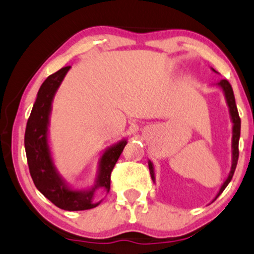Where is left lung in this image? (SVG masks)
<instances>
[{
	"label": "left lung",
	"instance_id": "8db88e82",
	"mask_svg": "<svg viewBox=\"0 0 254 254\" xmlns=\"http://www.w3.org/2000/svg\"><path fill=\"white\" fill-rule=\"evenodd\" d=\"M211 69L212 71L218 73L213 67H211ZM215 86L219 87V88L223 91V93H224L226 105H228V109H229V115H230V120L231 122H233V137H231V167H230V172H229L228 177H226L224 183H223L222 187H220L219 191H218L217 195H215V198H217L218 196L223 192V190L228 187V184L230 183L231 178H233L234 172L236 170L237 160H239V139H240V130H241V120H240L239 113H237L235 97H234V92H233V88H231L230 83H229L226 80H220L219 82L215 83ZM148 165H149L150 174H151V179L152 182L155 183L154 165H152V162L150 160L148 161Z\"/></svg>",
	"mask_w": 254,
	"mask_h": 254
}]
</instances>
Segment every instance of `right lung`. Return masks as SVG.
<instances>
[{"label": "right lung", "mask_w": 254, "mask_h": 254, "mask_svg": "<svg viewBox=\"0 0 254 254\" xmlns=\"http://www.w3.org/2000/svg\"><path fill=\"white\" fill-rule=\"evenodd\" d=\"M71 66H64L52 73L41 84L36 100L25 129V152L31 178L35 187L43 196L64 211H84L100 204L94 201L95 192L99 189L109 192L110 176L127 144V139L108 146L98 160V171L94 184L86 189H75L69 184L57 168L50 145V119L52 103L65 75Z\"/></svg>", "instance_id": "add662e5"}]
</instances>
